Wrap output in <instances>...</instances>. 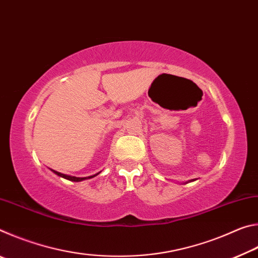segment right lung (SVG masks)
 Returning a JSON list of instances; mask_svg holds the SVG:
<instances>
[{
	"label": "right lung",
	"mask_w": 258,
	"mask_h": 258,
	"mask_svg": "<svg viewBox=\"0 0 258 258\" xmlns=\"http://www.w3.org/2000/svg\"><path fill=\"white\" fill-rule=\"evenodd\" d=\"M52 171H53V169H52ZM53 173H55L56 175H59V176H61V177H63V178H67V180H69V181H74V182H80V181H83V180H86V178H91V177H94L95 175H98V174H95V175H92V176H89V177H76V176H71V175H66V174H62V173H59V172H56V171H53Z\"/></svg>",
	"instance_id": "right-lung-1"
}]
</instances>
